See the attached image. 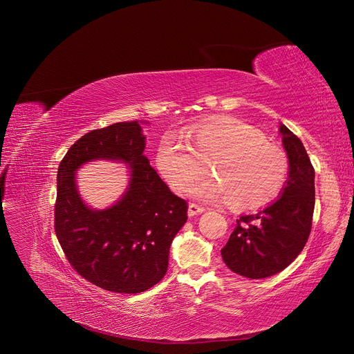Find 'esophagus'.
<instances>
[{"mask_svg": "<svg viewBox=\"0 0 354 354\" xmlns=\"http://www.w3.org/2000/svg\"><path fill=\"white\" fill-rule=\"evenodd\" d=\"M203 212H205V207H201V206L194 205V203L189 205V216H196V214H200Z\"/></svg>", "mask_w": 354, "mask_h": 354, "instance_id": "esophagus-1", "label": "esophagus"}]
</instances>
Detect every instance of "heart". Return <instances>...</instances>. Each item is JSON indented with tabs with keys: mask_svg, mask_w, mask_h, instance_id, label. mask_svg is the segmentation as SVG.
I'll use <instances>...</instances> for the list:
<instances>
[{
	"mask_svg": "<svg viewBox=\"0 0 354 354\" xmlns=\"http://www.w3.org/2000/svg\"><path fill=\"white\" fill-rule=\"evenodd\" d=\"M156 164L170 187L183 194L207 171L214 177L196 183L190 193L203 201H230L238 210H259L282 193L290 177L285 151L239 118L206 121L187 133V144L162 138Z\"/></svg>",
	"mask_w": 354,
	"mask_h": 354,
	"instance_id": "b5f03b06",
	"label": "heart"
}]
</instances>
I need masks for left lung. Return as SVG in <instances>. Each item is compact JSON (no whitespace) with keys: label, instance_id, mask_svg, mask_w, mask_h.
<instances>
[{"label":"left lung","instance_id":"8db88e82","mask_svg":"<svg viewBox=\"0 0 354 354\" xmlns=\"http://www.w3.org/2000/svg\"><path fill=\"white\" fill-rule=\"evenodd\" d=\"M282 145L290 160V177L281 197L255 214L236 221L221 250L230 271L245 278L272 277L304 249L315 205L314 167L301 140L281 124Z\"/></svg>","mask_w":354,"mask_h":354}]
</instances>
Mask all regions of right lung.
Here are the masks:
<instances>
[{"mask_svg": "<svg viewBox=\"0 0 354 354\" xmlns=\"http://www.w3.org/2000/svg\"><path fill=\"white\" fill-rule=\"evenodd\" d=\"M138 121L93 129L59 164L55 232L75 271L99 288L138 294L162 279L177 232L187 222V201L177 197L142 154ZM93 159L122 160L131 180L109 209L92 211L80 198L74 171Z\"/></svg>", "mask_w": 354, "mask_h": 354, "instance_id": "add662e5", "label": "right lung"}]
</instances>
